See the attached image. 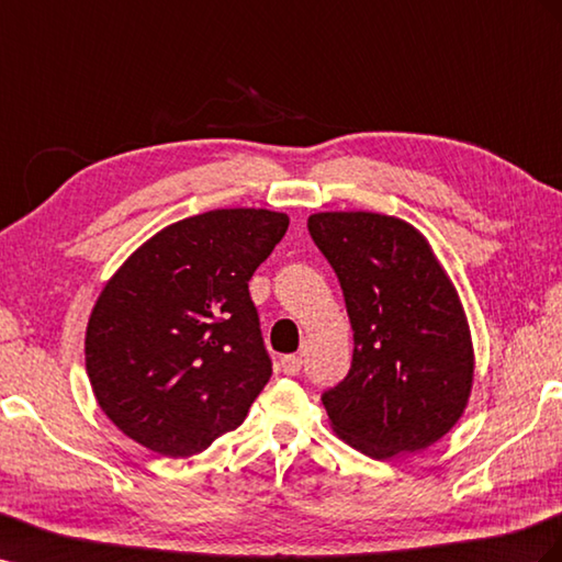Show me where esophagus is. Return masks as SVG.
<instances>
[{
    "mask_svg": "<svg viewBox=\"0 0 562 562\" xmlns=\"http://www.w3.org/2000/svg\"><path fill=\"white\" fill-rule=\"evenodd\" d=\"M279 367H281V371H283L285 375H297L300 369H302V359L295 357V355H288V357H281Z\"/></svg>",
    "mask_w": 562,
    "mask_h": 562,
    "instance_id": "obj_1",
    "label": "esophagus"
}]
</instances>
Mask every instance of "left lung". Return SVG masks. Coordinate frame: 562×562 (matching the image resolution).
Instances as JSON below:
<instances>
[{"mask_svg":"<svg viewBox=\"0 0 562 562\" xmlns=\"http://www.w3.org/2000/svg\"><path fill=\"white\" fill-rule=\"evenodd\" d=\"M355 333L350 373L324 392L342 442L375 461L428 449L463 416L475 350L457 285L414 224L381 212H314Z\"/></svg>","mask_w":562,"mask_h":562,"instance_id":"obj_1","label":"left lung"}]
</instances>
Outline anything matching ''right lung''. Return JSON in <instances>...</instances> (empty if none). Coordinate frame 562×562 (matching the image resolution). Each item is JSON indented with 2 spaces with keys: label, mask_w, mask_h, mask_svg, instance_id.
I'll return each mask as SVG.
<instances>
[{
  "label": "right lung",
  "mask_w": 562,
  "mask_h": 562,
  "mask_svg": "<svg viewBox=\"0 0 562 562\" xmlns=\"http://www.w3.org/2000/svg\"><path fill=\"white\" fill-rule=\"evenodd\" d=\"M288 222L265 207L179 220L105 281L87 322L85 363L117 430L187 459L244 423L271 375L248 281Z\"/></svg>",
  "instance_id": "1"
}]
</instances>
